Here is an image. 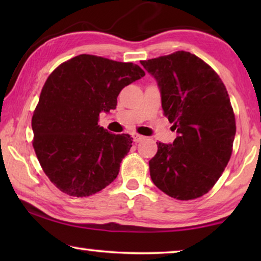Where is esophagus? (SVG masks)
Instances as JSON below:
<instances>
[{
	"label": "esophagus",
	"mask_w": 261,
	"mask_h": 261,
	"mask_svg": "<svg viewBox=\"0 0 261 261\" xmlns=\"http://www.w3.org/2000/svg\"><path fill=\"white\" fill-rule=\"evenodd\" d=\"M134 141L135 143H139V141H141V140H144V138L145 137L144 136H140V135H138V134H134Z\"/></svg>",
	"instance_id": "esophagus-1"
}]
</instances>
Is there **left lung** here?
Returning <instances> with one entry per match:
<instances>
[{
  "label": "left lung",
  "mask_w": 261,
  "mask_h": 261,
  "mask_svg": "<svg viewBox=\"0 0 261 261\" xmlns=\"http://www.w3.org/2000/svg\"><path fill=\"white\" fill-rule=\"evenodd\" d=\"M140 63L155 78L163 114L178 134L173 144L156 143L149 160L153 183L178 200L204 196L232 152L236 122L227 88L208 64L189 51Z\"/></svg>",
  "instance_id": "obj_1"
}]
</instances>
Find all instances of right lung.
Returning <instances> with one entry per match:
<instances>
[{"label": "right lung", "instance_id": "obj_1", "mask_svg": "<svg viewBox=\"0 0 261 261\" xmlns=\"http://www.w3.org/2000/svg\"><path fill=\"white\" fill-rule=\"evenodd\" d=\"M144 76L137 64L82 54L47 78L32 117L33 147L62 192L88 197L117 177L132 138L98 125L99 115L116 108L120 92Z\"/></svg>", "mask_w": 261, "mask_h": 261}]
</instances>
